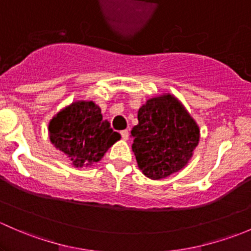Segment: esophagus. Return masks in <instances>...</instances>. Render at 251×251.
<instances>
[{
	"label": "esophagus",
	"instance_id": "obj_1",
	"mask_svg": "<svg viewBox=\"0 0 251 251\" xmlns=\"http://www.w3.org/2000/svg\"><path fill=\"white\" fill-rule=\"evenodd\" d=\"M120 135H121V138H123V140H128V131L127 130H123L120 132Z\"/></svg>",
	"mask_w": 251,
	"mask_h": 251
}]
</instances>
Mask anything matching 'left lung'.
I'll use <instances>...</instances> for the list:
<instances>
[{"label": "left lung", "instance_id": "1", "mask_svg": "<svg viewBox=\"0 0 251 251\" xmlns=\"http://www.w3.org/2000/svg\"><path fill=\"white\" fill-rule=\"evenodd\" d=\"M132 151L138 168L151 179H163L188 164L199 143V126L170 93L151 98L138 110Z\"/></svg>", "mask_w": 251, "mask_h": 251}]
</instances>
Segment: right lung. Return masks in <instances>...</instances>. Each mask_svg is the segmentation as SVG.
Wrapping results in <instances>:
<instances>
[{
    "label": "right lung",
    "instance_id": "1",
    "mask_svg": "<svg viewBox=\"0 0 251 251\" xmlns=\"http://www.w3.org/2000/svg\"><path fill=\"white\" fill-rule=\"evenodd\" d=\"M48 132L53 146L63 151L75 168L100 161L121 137L92 100H77L60 110L50 121Z\"/></svg>",
    "mask_w": 251,
    "mask_h": 251
}]
</instances>
